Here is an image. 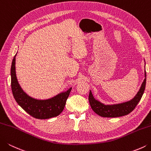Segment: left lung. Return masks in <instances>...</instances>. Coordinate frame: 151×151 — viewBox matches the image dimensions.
Returning a JSON list of instances; mask_svg holds the SVG:
<instances>
[{
  "mask_svg": "<svg viewBox=\"0 0 151 151\" xmlns=\"http://www.w3.org/2000/svg\"><path fill=\"white\" fill-rule=\"evenodd\" d=\"M145 79L142 83L141 89L137 95L132 101L126 102L125 103L115 104V105H104L101 102L95 100L90 91L89 95V104L94 112L102 117L106 118H115L125 116L132 112L135 109L139 102L140 101L142 96L143 95L146 85V72Z\"/></svg>",
  "mask_w": 151,
  "mask_h": 151,
  "instance_id": "8db88e82",
  "label": "left lung"
}]
</instances>
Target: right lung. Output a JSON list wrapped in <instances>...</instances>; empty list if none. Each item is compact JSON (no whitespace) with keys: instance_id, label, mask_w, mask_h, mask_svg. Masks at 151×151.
Here are the masks:
<instances>
[{"instance_id":"add662e5","label":"right lung","mask_w":151,"mask_h":151,"mask_svg":"<svg viewBox=\"0 0 151 151\" xmlns=\"http://www.w3.org/2000/svg\"><path fill=\"white\" fill-rule=\"evenodd\" d=\"M16 56L11 66V88L14 99L25 112L33 118L48 119L58 116L63 111L72 88L48 100H37L24 92L17 80L15 70Z\"/></svg>"}]
</instances>
